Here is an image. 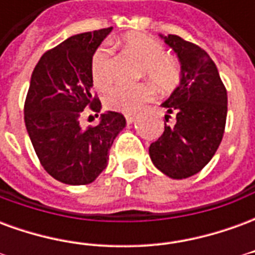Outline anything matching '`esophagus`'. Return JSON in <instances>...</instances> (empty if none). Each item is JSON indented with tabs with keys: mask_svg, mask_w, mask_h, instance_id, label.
<instances>
[{
	"mask_svg": "<svg viewBox=\"0 0 255 255\" xmlns=\"http://www.w3.org/2000/svg\"><path fill=\"white\" fill-rule=\"evenodd\" d=\"M126 120H127L128 124H132V123L135 122V115H131V113H128V115H126Z\"/></svg>",
	"mask_w": 255,
	"mask_h": 255,
	"instance_id": "esophagus-1",
	"label": "esophagus"
}]
</instances>
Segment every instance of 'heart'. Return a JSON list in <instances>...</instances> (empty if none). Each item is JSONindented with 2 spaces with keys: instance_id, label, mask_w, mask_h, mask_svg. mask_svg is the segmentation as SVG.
I'll return each instance as SVG.
<instances>
[{
  "instance_id": "obj_1",
  "label": "heart",
  "mask_w": 255,
  "mask_h": 255,
  "mask_svg": "<svg viewBox=\"0 0 255 255\" xmlns=\"http://www.w3.org/2000/svg\"><path fill=\"white\" fill-rule=\"evenodd\" d=\"M142 63L140 75L149 80L160 93H168L177 86L182 71L176 60L164 54V46L153 36L142 32H129L116 41ZM91 76L100 89L112 82V50L106 45L100 46L91 58ZM153 87L146 83L136 86H115L105 93L104 104L108 109L122 113H133L151 100Z\"/></svg>"
}]
</instances>
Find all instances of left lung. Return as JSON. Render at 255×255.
<instances>
[{"label":"left lung","instance_id":"1","mask_svg":"<svg viewBox=\"0 0 255 255\" xmlns=\"http://www.w3.org/2000/svg\"><path fill=\"white\" fill-rule=\"evenodd\" d=\"M180 61V83L162 104L165 120L175 115L158 140L150 144L157 169L172 179L195 175L212 160L224 135L227 90L213 60L203 49L177 35H160Z\"/></svg>","mask_w":255,"mask_h":255}]
</instances>
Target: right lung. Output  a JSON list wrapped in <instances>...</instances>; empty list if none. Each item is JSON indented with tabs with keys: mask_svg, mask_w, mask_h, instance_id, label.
I'll return each instance as SVG.
<instances>
[{
	"mask_svg": "<svg viewBox=\"0 0 255 255\" xmlns=\"http://www.w3.org/2000/svg\"><path fill=\"white\" fill-rule=\"evenodd\" d=\"M112 27L68 38L47 50L34 68L24 104L31 143L45 171L71 186L93 183L108 165L109 149L126 127L122 113L106 112L100 124L83 129L86 108L101 111L91 95V58Z\"/></svg>",
	"mask_w": 255,
	"mask_h": 255,
	"instance_id": "right-lung-1",
	"label": "right lung"
}]
</instances>
